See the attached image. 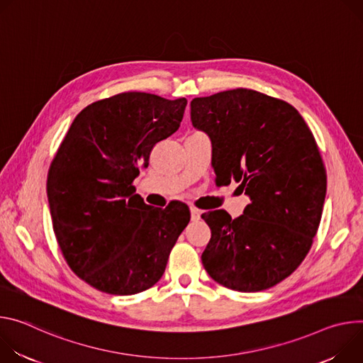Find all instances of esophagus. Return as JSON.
Returning a JSON list of instances; mask_svg holds the SVG:
<instances>
[{
  "instance_id": "obj_1",
  "label": "esophagus",
  "mask_w": 363,
  "mask_h": 363,
  "mask_svg": "<svg viewBox=\"0 0 363 363\" xmlns=\"http://www.w3.org/2000/svg\"><path fill=\"white\" fill-rule=\"evenodd\" d=\"M190 215H191V220H199L200 216H202V211H199L197 208H190Z\"/></svg>"
}]
</instances>
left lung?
Listing matches in <instances>:
<instances>
[{"label": "left lung", "mask_w": 363, "mask_h": 363, "mask_svg": "<svg viewBox=\"0 0 363 363\" xmlns=\"http://www.w3.org/2000/svg\"><path fill=\"white\" fill-rule=\"evenodd\" d=\"M190 115L211 138L216 183L235 180L251 200L236 219L202 215L212 230L202 264L223 287L267 290L296 271L318 229L326 170L315 140L294 106L252 89L194 98Z\"/></svg>", "instance_id": "obj_1"}]
</instances>
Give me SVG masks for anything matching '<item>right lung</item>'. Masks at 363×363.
Returning a JSON list of instances; mask_svg holds the SVG:
<instances>
[{"instance_id":"1","label":"right lung","mask_w":363,"mask_h":363,"mask_svg":"<svg viewBox=\"0 0 363 363\" xmlns=\"http://www.w3.org/2000/svg\"><path fill=\"white\" fill-rule=\"evenodd\" d=\"M186 98L125 92L80 111L48 176L53 230L72 271L99 291L131 296L164 274L189 208H151L134 179L152 147L174 134Z\"/></svg>"}]
</instances>
